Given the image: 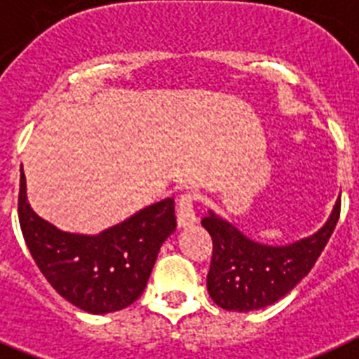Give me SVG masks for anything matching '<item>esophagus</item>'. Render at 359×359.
Returning <instances> with one entry per match:
<instances>
[{"label": "esophagus", "instance_id": "obj_1", "mask_svg": "<svg viewBox=\"0 0 359 359\" xmlns=\"http://www.w3.org/2000/svg\"><path fill=\"white\" fill-rule=\"evenodd\" d=\"M196 224V212L192 209V196L191 194H183L177 203V227H191Z\"/></svg>", "mask_w": 359, "mask_h": 359}]
</instances>
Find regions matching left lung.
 I'll use <instances>...</instances> for the list:
<instances>
[{"label": "left lung", "instance_id": "1", "mask_svg": "<svg viewBox=\"0 0 359 359\" xmlns=\"http://www.w3.org/2000/svg\"><path fill=\"white\" fill-rule=\"evenodd\" d=\"M339 218V198L328 220L313 235L292 244H262L244 235L215 211L201 220L212 236L207 292L218 306L251 312L277 303L310 273Z\"/></svg>", "mask_w": 359, "mask_h": 359}]
</instances>
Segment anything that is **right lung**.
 <instances>
[{"label":"right lung","mask_w":359,"mask_h":359,"mask_svg":"<svg viewBox=\"0 0 359 359\" xmlns=\"http://www.w3.org/2000/svg\"><path fill=\"white\" fill-rule=\"evenodd\" d=\"M18 216L43 277L66 301L95 316L123 310L143 293L163 242L176 229L170 198L143 207L97 235L58 229L27 201L23 167Z\"/></svg>","instance_id":"1"}]
</instances>
